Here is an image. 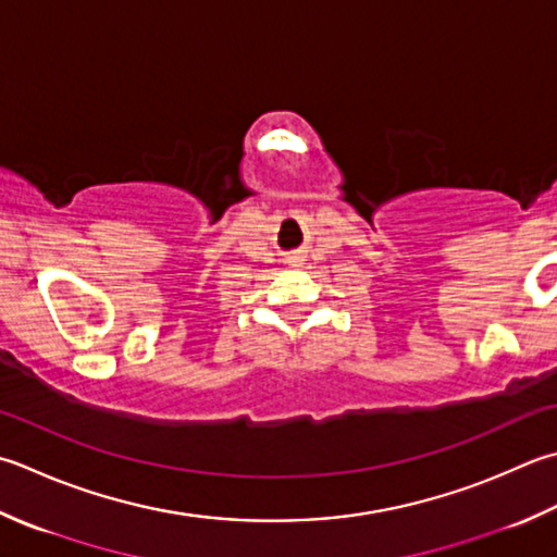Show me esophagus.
I'll return each instance as SVG.
<instances>
[{"instance_id": "34e87169", "label": "esophagus", "mask_w": 557, "mask_h": 557, "mask_svg": "<svg viewBox=\"0 0 557 557\" xmlns=\"http://www.w3.org/2000/svg\"><path fill=\"white\" fill-rule=\"evenodd\" d=\"M287 263H289V265H301V256H289Z\"/></svg>"}]
</instances>
